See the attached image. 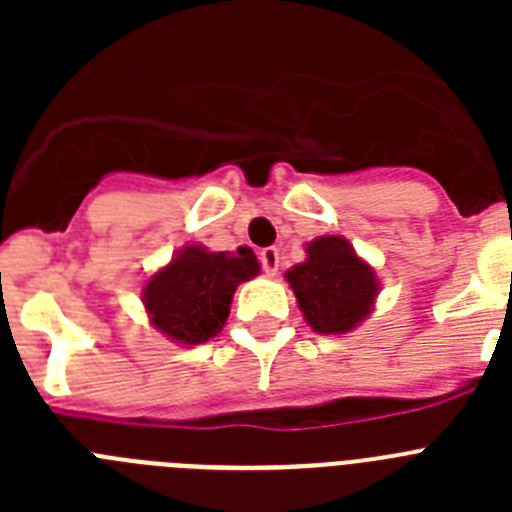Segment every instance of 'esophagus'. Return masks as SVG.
<instances>
[{
	"label": "esophagus",
	"mask_w": 512,
	"mask_h": 512,
	"mask_svg": "<svg viewBox=\"0 0 512 512\" xmlns=\"http://www.w3.org/2000/svg\"><path fill=\"white\" fill-rule=\"evenodd\" d=\"M259 261H261V269L269 274V277H274L279 271V251L274 246L264 248V251L259 253Z\"/></svg>",
	"instance_id": "34e87169"
}]
</instances>
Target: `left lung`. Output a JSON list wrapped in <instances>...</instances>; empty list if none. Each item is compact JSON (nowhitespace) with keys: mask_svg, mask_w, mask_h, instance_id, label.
<instances>
[{"mask_svg":"<svg viewBox=\"0 0 512 512\" xmlns=\"http://www.w3.org/2000/svg\"><path fill=\"white\" fill-rule=\"evenodd\" d=\"M300 310L318 333H346L372 312L377 277L341 235H323L307 246V261L287 271Z\"/></svg>","mask_w":512,"mask_h":512,"instance_id":"obj_1","label":"left lung"}]
</instances>
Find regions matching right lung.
Returning a JSON list of instances; mask_svg holds the SVG:
<instances>
[{"instance_id": "obj_1", "label": "right lung", "mask_w": 512, "mask_h": 512, "mask_svg": "<svg viewBox=\"0 0 512 512\" xmlns=\"http://www.w3.org/2000/svg\"><path fill=\"white\" fill-rule=\"evenodd\" d=\"M259 274L251 248L210 253L187 246L143 289L151 323L174 341L205 343L223 330L235 287Z\"/></svg>"}]
</instances>
